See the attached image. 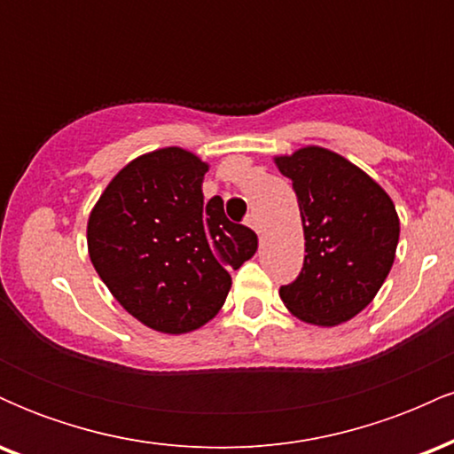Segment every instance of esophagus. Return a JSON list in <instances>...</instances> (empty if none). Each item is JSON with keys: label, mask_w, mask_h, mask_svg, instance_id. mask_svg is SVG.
<instances>
[{"label": "esophagus", "mask_w": 454, "mask_h": 454, "mask_svg": "<svg viewBox=\"0 0 454 454\" xmlns=\"http://www.w3.org/2000/svg\"><path fill=\"white\" fill-rule=\"evenodd\" d=\"M245 223H247L249 228H252L254 232H262V226H260V220H258V215H254V213H249L247 217H245Z\"/></svg>", "instance_id": "esophagus-1"}]
</instances>
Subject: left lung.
Here are the masks:
<instances>
[{
	"label": "left lung",
	"mask_w": 454,
	"mask_h": 454,
	"mask_svg": "<svg viewBox=\"0 0 454 454\" xmlns=\"http://www.w3.org/2000/svg\"><path fill=\"white\" fill-rule=\"evenodd\" d=\"M293 181L305 232L299 278L279 296L299 320L317 326L348 322L382 288L399 243L393 200L341 155L303 147L275 158Z\"/></svg>",
	"instance_id": "1"
}]
</instances>
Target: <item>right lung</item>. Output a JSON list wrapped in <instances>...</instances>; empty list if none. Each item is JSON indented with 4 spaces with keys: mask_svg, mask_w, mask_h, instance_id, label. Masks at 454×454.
Returning a JSON list of instances; mask_svg holds the SVG:
<instances>
[{
    "mask_svg": "<svg viewBox=\"0 0 454 454\" xmlns=\"http://www.w3.org/2000/svg\"><path fill=\"white\" fill-rule=\"evenodd\" d=\"M209 166L179 147L140 155L119 170L87 223L90 258L114 299L145 326L190 333L222 309L231 269L258 249L223 200H205Z\"/></svg>",
    "mask_w": 454,
    "mask_h": 454,
    "instance_id": "1",
    "label": "right lung"
}]
</instances>
